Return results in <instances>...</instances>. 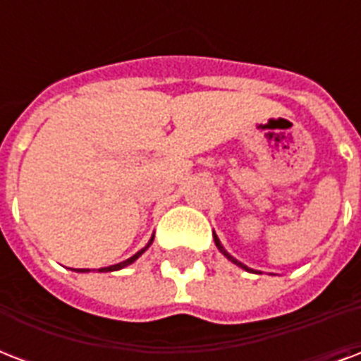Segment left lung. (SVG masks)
I'll return each mask as SVG.
<instances>
[{
	"label": "left lung",
	"mask_w": 361,
	"mask_h": 361,
	"mask_svg": "<svg viewBox=\"0 0 361 361\" xmlns=\"http://www.w3.org/2000/svg\"><path fill=\"white\" fill-rule=\"evenodd\" d=\"M214 240H215V245H217V249H219V251H221V252H223V255H225V257H226V258H228V260H231V262H234V264H236V266H240V268L247 269V271H255V269H251V268H247L245 264H241V262H240V260H236V258H234V257H231V255H228V252H226V251H225V247L221 245V241H219V238L215 236V234H214ZM255 274H257V271H255Z\"/></svg>",
	"instance_id": "1"
}]
</instances>
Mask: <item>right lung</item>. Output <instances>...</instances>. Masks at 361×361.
I'll list each match as a JSON object with an SVG mask.
<instances>
[{"label":"right lung","mask_w":361,"mask_h":361,"mask_svg":"<svg viewBox=\"0 0 361 361\" xmlns=\"http://www.w3.org/2000/svg\"><path fill=\"white\" fill-rule=\"evenodd\" d=\"M152 241H153V238H152V240H149V243H147V245L144 247V249H140V251L136 252V255H133V257L127 258V260H123V262L114 264V266H109V268H101V269H99V271H116V269H121V268H125V266H129V264H133V262H135V260H136V258L140 257L142 252L146 251L147 247L152 245ZM75 271H80V274H86V271H90V269H75Z\"/></svg>","instance_id":"1"}]
</instances>
